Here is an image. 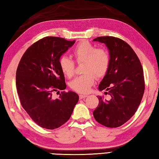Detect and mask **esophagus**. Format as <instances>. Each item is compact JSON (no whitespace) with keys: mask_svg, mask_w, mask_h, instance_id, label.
<instances>
[{"mask_svg":"<svg viewBox=\"0 0 159 159\" xmlns=\"http://www.w3.org/2000/svg\"><path fill=\"white\" fill-rule=\"evenodd\" d=\"M86 97H87V95H80V100H82V99H84Z\"/></svg>","mask_w":159,"mask_h":159,"instance_id":"1","label":"esophagus"}]
</instances>
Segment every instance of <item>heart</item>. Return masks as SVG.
I'll return each instance as SVG.
<instances>
[{
  "label": "heart",
  "instance_id": "heart-1",
  "mask_svg": "<svg viewBox=\"0 0 159 159\" xmlns=\"http://www.w3.org/2000/svg\"><path fill=\"white\" fill-rule=\"evenodd\" d=\"M73 54L77 64H82L83 75L70 83L72 90L80 93H87L95 80L105 76L111 64L110 55L105 48H98L95 45L84 41L74 48ZM59 66L66 77H71L75 73V63L69 57L63 55L59 60Z\"/></svg>",
  "mask_w": 159,
  "mask_h": 159
}]
</instances>
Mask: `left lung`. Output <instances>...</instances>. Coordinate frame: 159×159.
<instances>
[{
	"instance_id": "left-lung-1",
	"label": "left lung",
	"mask_w": 159,
	"mask_h": 159,
	"mask_svg": "<svg viewBox=\"0 0 159 159\" xmlns=\"http://www.w3.org/2000/svg\"><path fill=\"white\" fill-rule=\"evenodd\" d=\"M93 41L106 44L111 58L109 69L99 85V90L105 89L110 98L98 96L93 116L104 126L118 127L135 114L142 100L145 80L141 63L129 45L120 39L106 36Z\"/></svg>"
}]
</instances>
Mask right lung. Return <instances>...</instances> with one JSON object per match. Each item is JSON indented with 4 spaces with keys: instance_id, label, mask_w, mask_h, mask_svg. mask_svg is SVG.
I'll return each mask as SVG.
<instances>
[{
    "instance_id": "right-lung-1",
    "label": "right lung",
    "mask_w": 159,
    "mask_h": 159,
    "mask_svg": "<svg viewBox=\"0 0 159 159\" xmlns=\"http://www.w3.org/2000/svg\"><path fill=\"white\" fill-rule=\"evenodd\" d=\"M75 42L44 37L26 50L18 66L16 84L21 106L36 124L47 129L66 123L79 100L73 91H61L57 99L52 97L54 91L66 88L59 60Z\"/></svg>"
}]
</instances>
